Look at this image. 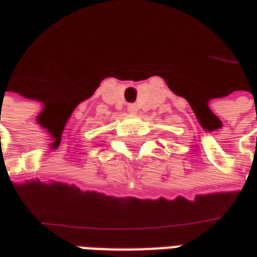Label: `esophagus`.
I'll return each mask as SVG.
<instances>
[{"instance_id":"1","label":"esophagus","mask_w":257,"mask_h":257,"mask_svg":"<svg viewBox=\"0 0 257 257\" xmlns=\"http://www.w3.org/2000/svg\"><path fill=\"white\" fill-rule=\"evenodd\" d=\"M127 110H128L132 114H136L138 112V106L136 105V103H130V105L127 106Z\"/></svg>"}]
</instances>
